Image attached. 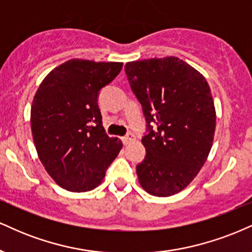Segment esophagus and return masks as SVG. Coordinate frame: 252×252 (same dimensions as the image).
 Wrapping results in <instances>:
<instances>
[{
    "label": "esophagus",
    "instance_id": "obj_1",
    "mask_svg": "<svg viewBox=\"0 0 252 252\" xmlns=\"http://www.w3.org/2000/svg\"><path fill=\"white\" fill-rule=\"evenodd\" d=\"M134 140H135V138H134V135L132 134V133H129V134H127L126 137L123 138L124 145H129L132 143V141H134Z\"/></svg>",
    "mask_w": 252,
    "mask_h": 252
}]
</instances>
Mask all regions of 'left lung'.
Returning <instances> with one entry per match:
<instances>
[{
	"label": "left lung",
	"mask_w": 252,
	"mask_h": 252,
	"mask_svg": "<svg viewBox=\"0 0 252 252\" xmlns=\"http://www.w3.org/2000/svg\"><path fill=\"white\" fill-rule=\"evenodd\" d=\"M132 91L157 131L141 139L146 149L137 166L147 193L170 197L183 191L205 164L216 129L211 90L202 73L176 56L125 64Z\"/></svg>",
	"instance_id": "left-lung-1"
}]
</instances>
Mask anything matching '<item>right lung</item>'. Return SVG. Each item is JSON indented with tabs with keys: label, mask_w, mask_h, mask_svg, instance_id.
Here are the masks:
<instances>
[{
	"label": "right lung",
	"mask_w": 252,
	"mask_h": 252,
	"mask_svg": "<svg viewBox=\"0 0 252 252\" xmlns=\"http://www.w3.org/2000/svg\"><path fill=\"white\" fill-rule=\"evenodd\" d=\"M123 62L72 59L55 67L38 86L31 109L34 145L41 164L62 189L85 192L102 183L123 143L102 126L97 94Z\"/></svg>",
	"instance_id": "right-lung-1"
}]
</instances>
